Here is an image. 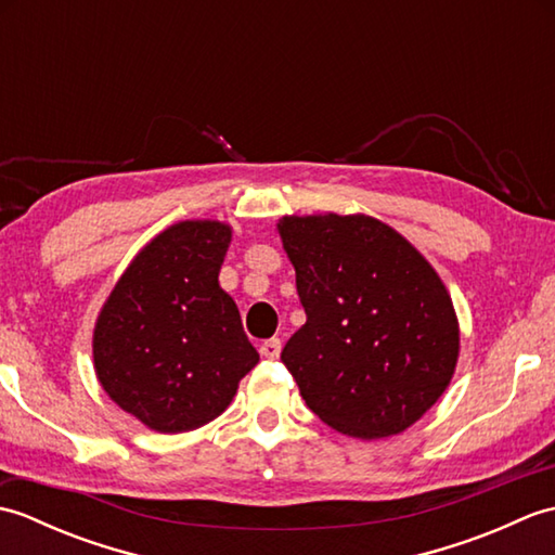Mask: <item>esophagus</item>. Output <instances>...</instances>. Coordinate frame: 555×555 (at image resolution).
Segmentation results:
<instances>
[{"label": "esophagus", "instance_id": "1", "mask_svg": "<svg viewBox=\"0 0 555 555\" xmlns=\"http://www.w3.org/2000/svg\"><path fill=\"white\" fill-rule=\"evenodd\" d=\"M259 352H262V358H267V360H276L281 356V340L279 338L264 340V344L259 346Z\"/></svg>", "mask_w": 555, "mask_h": 555}]
</instances>
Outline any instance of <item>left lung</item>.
Returning <instances> with one entry per match:
<instances>
[{
	"label": "left lung",
	"mask_w": 555,
	"mask_h": 555,
	"mask_svg": "<svg viewBox=\"0 0 555 555\" xmlns=\"http://www.w3.org/2000/svg\"><path fill=\"white\" fill-rule=\"evenodd\" d=\"M308 314L281 352L308 408L352 439L412 427L451 384L460 326L415 245L370 215L281 217Z\"/></svg>",
	"instance_id": "left-lung-1"
}]
</instances>
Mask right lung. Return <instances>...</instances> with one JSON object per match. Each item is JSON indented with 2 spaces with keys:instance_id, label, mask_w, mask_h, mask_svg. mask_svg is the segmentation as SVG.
<instances>
[{
  "instance_id": "right-lung-1",
  "label": "right lung",
  "mask_w": 555,
  "mask_h": 555,
  "mask_svg": "<svg viewBox=\"0 0 555 555\" xmlns=\"http://www.w3.org/2000/svg\"><path fill=\"white\" fill-rule=\"evenodd\" d=\"M231 233L217 219L164 229L131 259L98 314V382L152 431H193L217 420L259 362L219 286Z\"/></svg>"
}]
</instances>
